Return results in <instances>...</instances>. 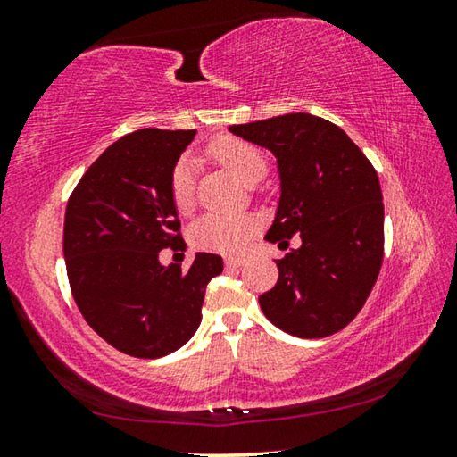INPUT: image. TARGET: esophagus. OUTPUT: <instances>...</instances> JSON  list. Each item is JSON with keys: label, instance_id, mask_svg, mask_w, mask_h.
Segmentation results:
<instances>
[{"label": "esophagus", "instance_id": "1", "mask_svg": "<svg viewBox=\"0 0 457 457\" xmlns=\"http://www.w3.org/2000/svg\"><path fill=\"white\" fill-rule=\"evenodd\" d=\"M244 258H239V256H228L226 258V266L228 268H239V266H244Z\"/></svg>", "mask_w": 457, "mask_h": 457}]
</instances>
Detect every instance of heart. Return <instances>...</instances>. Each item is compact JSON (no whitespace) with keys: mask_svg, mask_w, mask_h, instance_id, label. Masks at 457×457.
<instances>
[{"mask_svg":"<svg viewBox=\"0 0 457 457\" xmlns=\"http://www.w3.org/2000/svg\"><path fill=\"white\" fill-rule=\"evenodd\" d=\"M207 153L236 179L247 185L260 181L268 171V157L264 151L242 138H215ZM169 195H171L177 212H191L193 201H195V177H193V163L189 157H181L173 165V171L169 175ZM256 228L258 221L252 215L207 213L193 223L191 242L201 250L237 253L244 250Z\"/></svg>","mask_w":457,"mask_h":457,"instance_id":"heart-1","label":"heart"}]
</instances>
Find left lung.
Segmentation results:
<instances>
[{
  "label": "left lung",
  "instance_id": "8db88e82",
  "mask_svg": "<svg viewBox=\"0 0 457 457\" xmlns=\"http://www.w3.org/2000/svg\"><path fill=\"white\" fill-rule=\"evenodd\" d=\"M274 153L280 201L266 239L286 250L278 282L260 296L266 319L288 335L343 330L365 304L383 264V193L370 161L343 129L308 112L229 127Z\"/></svg>",
  "mask_w": 457,
  "mask_h": 457
}]
</instances>
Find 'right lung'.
Listing matches in <instances>:
<instances>
[{
	"label": "right lung",
	"instance_id": "1",
	"mask_svg": "<svg viewBox=\"0 0 457 457\" xmlns=\"http://www.w3.org/2000/svg\"><path fill=\"white\" fill-rule=\"evenodd\" d=\"M197 130L141 129L88 167L66 205L64 260L76 306L114 349L159 359L195 335L207 282L223 260L195 253L191 268L163 266L181 250L169 175Z\"/></svg>",
	"mask_w": 457,
	"mask_h": 457
}]
</instances>
